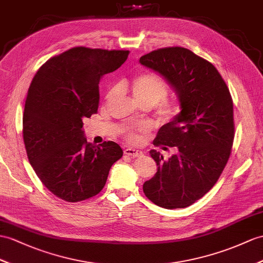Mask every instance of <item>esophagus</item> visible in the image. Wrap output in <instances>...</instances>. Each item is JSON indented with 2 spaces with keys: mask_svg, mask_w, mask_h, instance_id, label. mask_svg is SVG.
<instances>
[{
  "mask_svg": "<svg viewBox=\"0 0 263 263\" xmlns=\"http://www.w3.org/2000/svg\"><path fill=\"white\" fill-rule=\"evenodd\" d=\"M124 153L126 154V155L128 156H132V157H140L143 155V152L142 151H138V149H135V148H132V147H128V148H126L124 151Z\"/></svg>",
  "mask_w": 263,
  "mask_h": 263,
  "instance_id": "1",
  "label": "esophagus"
}]
</instances>
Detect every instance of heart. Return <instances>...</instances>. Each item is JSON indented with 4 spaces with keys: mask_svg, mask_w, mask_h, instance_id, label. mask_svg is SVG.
<instances>
[{
    "mask_svg": "<svg viewBox=\"0 0 263 263\" xmlns=\"http://www.w3.org/2000/svg\"><path fill=\"white\" fill-rule=\"evenodd\" d=\"M116 92V88H112L108 92L107 98H111ZM168 92V86L161 76L153 72H143L138 74L132 82V93L133 97L139 105H148L151 107L157 105V112L164 120H172L176 116L178 107L175 101L163 100ZM140 132H143L142 127L128 128L126 130V136L132 143H138L140 140Z\"/></svg>",
    "mask_w": 263,
    "mask_h": 263,
    "instance_id": "b5f03b06",
    "label": "heart"
}]
</instances>
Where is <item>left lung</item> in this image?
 Returning <instances> with one entry per match:
<instances>
[{
	"label": "left lung",
	"instance_id": "left-lung-1",
	"mask_svg": "<svg viewBox=\"0 0 263 263\" xmlns=\"http://www.w3.org/2000/svg\"><path fill=\"white\" fill-rule=\"evenodd\" d=\"M139 62L164 77L182 109L154 140L164 151L175 147L176 154L165 159L161 152H149L158 167L143 191L161 208H187L214 186L229 161L234 139L231 95L212 63L189 49H157Z\"/></svg>",
	"mask_w": 263,
	"mask_h": 263
}]
</instances>
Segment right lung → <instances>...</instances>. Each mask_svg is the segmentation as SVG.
Returning <instances> with one entry per match:
<instances>
[{
  "mask_svg": "<svg viewBox=\"0 0 263 263\" xmlns=\"http://www.w3.org/2000/svg\"><path fill=\"white\" fill-rule=\"evenodd\" d=\"M128 54L76 47L51 58L32 79L23 112L25 149L42 184L63 201L97 195L123 156L115 142L88 143L82 120L98 110L101 77L117 70Z\"/></svg>",
  "mask_w": 263,
  "mask_h": 263,
  "instance_id": "right-lung-1",
  "label": "right lung"
}]
</instances>
